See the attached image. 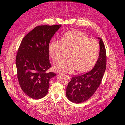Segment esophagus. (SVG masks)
Here are the masks:
<instances>
[{
  "label": "esophagus",
  "mask_w": 125,
  "mask_h": 125,
  "mask_svg": "<svg viewBox=\"0 0 125 125\" xmlns=\"http://www.w3.org/2000/svg\"><path fill=\"white\" fill-rule=\"evenodd\" d=\"M64 75H65V74H64ZM65 75V76H67V77H68V78H69V76H67V75Z\"/></svg>",
  "instance_id": "1"
}]
</instances>
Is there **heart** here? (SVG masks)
<instances>
[{"label":"heart","instance_id":"b5f03b06","mask_svg":"<svg viewBox=\"0 0 125 125\" xmlns=\"http://www.w3.org/2000/svg\"><path fill=\"white\" fill-rule=\"evenodd\" d=\"M65 48L70 49L68 56L57 62L54 65L55 71L61 73H71L75 69L83 73L92 67L99 53V44L94 39L89 38L84 33L77 30L65 33L62 40L55 38L49 45V52L54 61L63 55Z\"/></svg>","mask_w":125,"mask_h":125}]
</instances>
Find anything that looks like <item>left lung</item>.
Returning <instances> with one entry per match:
<instances>
[{"label":"left lung","mask_w":125,"mask_h":125,"mask_svg":"<svg viewBox=\"0 0 125 125\" xmlns=\"http://www.w3.org/2000/svg\"><path fill=\"white\" fill-rule=\"evenodd\" d=\"M99 39V58L94 68L88 73L73 76L68 83L66 95L73 103H80L88 100L99 87L106 67V53L102 39Z\"/></svg>","instance_id":"obj_1"}]
</instances>
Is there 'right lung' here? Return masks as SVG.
Instances as JSON below:
<instances>
[{"instance_id": "add662e5", "label": "right lung", "mask_w": 125, "mask_h": 125, "mask_svg": "<svg viewBox=\"0 0 125 125\" xmlns=\"http://www.w3.org/2000/svg\"><path fill=\"white\" fill-rule=\"evenodd\" d=\"M61 25L37 26L23 38L16 59L17 75L24 92L34 99L47 94L50 80L56 73L51 68L48 47Z\"/></svg>"}]
</instances>
